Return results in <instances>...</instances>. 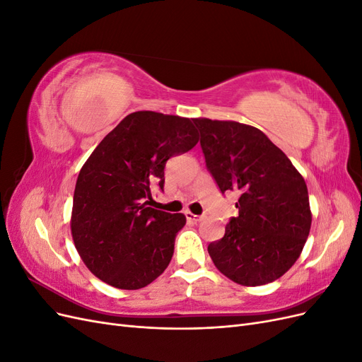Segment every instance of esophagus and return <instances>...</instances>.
Segmentation results:
<instances>
[{"mask_svg":"<svg viewBox=\"0 0 362 362\" xmlns=\"http://www.w3.org/2000/svg\"><path fill=\"white\" fill-rule=\"evenodd\" d=\"M184 214H185V218H187L189 222L196 223V222L201 221V216H198V214H193V213H190V211H185Z\"/></svg>","mask_w":362,"mask_h":362,"instance_id":"obj_1","label":"esophagus"}]
</instances>
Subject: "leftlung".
<instances>
[{
  "mask_svg": "<svg viewBox=\"0 0 362 362\" xmlns=\"http://www.w3.org/2000/svg\"><path fill=\"white\" fill-rule=\"evenodd\" d=\"M206 169L222 193H238V216L208 245L214 266L247 287L276 281L299 258L310 235L311 210L302 175L255 127L193 119Z\"/></svg>",
  "mask_w": 362,
  "mask_h": 362,
  "instance_id": "obj_1",
  "label": "left lung"
}]
</instances>
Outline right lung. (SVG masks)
<instances>
[{
	"label": "right lung",
	"mask_w": 362,
	"mask_h": 362,
	"mask_svg": "<svg viewBox=\"0 0 362 362\" xmlns=\"http://www.w3.org/2000/svg\"><path fill=\"white\" fill-rule=\"evenodd\" d=\"M187 117L134 112L84 163L75 184L71 233L96 278L120 290L146 287L166 270L185 216L151 208L166 161L198 144Z\"/></svg>",
	"instance_id": "obj_1"
}]
</instances>
